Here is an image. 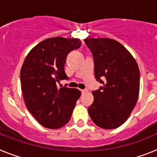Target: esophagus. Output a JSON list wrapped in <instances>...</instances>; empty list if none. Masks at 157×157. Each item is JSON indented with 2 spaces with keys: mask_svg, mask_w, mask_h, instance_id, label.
<instances>
[{
  "mask_svg": "<svg viewBox=\"0 0 157 157\" xmlns=\"http://www.w3.org/2000/svg\"><path fill=\"white\" fill-rule=\"evenodd\" d=\"M88 92V90H87V89H82V90H81V92H82V94L85 93V92Z\"/></svg>",
  "mask_w": 157,
  "mask_h": 157,
  "instance_id": "34e87169",
  "label": "esophagus"
}]
</instances>
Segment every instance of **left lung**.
Instances as JSON below:
<instances>
[{
    "label": "left lung",
    "instance_id": "left-lung-1",
    "mask_svg": "<svg viewBox=\"0 0 157 157\" xmlns=\"http://www.w3.org/2000/svg\"><path fill=\"white\" fill-rule=\"evenodd\" d=\"M84 42L93 56L95 79L103 85L92 92L94 101L88 114L99 127L115 129L126 122L137 103L138 65L127 49L114 39L90 38Z\"/></svg>",
    "mask_w": 157,
    "mask_h": 157
}]
</instances>
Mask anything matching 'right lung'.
Listing matches in <instances>:
<instances>
[{
  "mask_svg": "<svg viewBox=\"0 0 157 157\" xmlns=\"http://www.w3.org/2000/svg\"><path fill=\"white\" fill-rule=\"evenodd\" d=\"M78 39H46L32 48L20 70L24 103L39 124L58 129L69 122L81 92L77 88H58L57 82L69 79L64 66L70 51L80 48Z\"/></svg>",
  "mask_w": 157,
  "mask_h": 157,
  "instance_id": "obj_1",
  "label": "right lung"
}]
</instances>
